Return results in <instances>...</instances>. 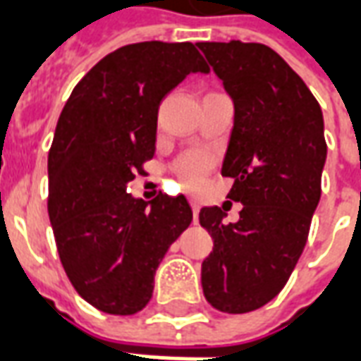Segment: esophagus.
Wrapping results in <instances>:
<instances>
[{
  "label": "esophagus",
  "instance_id": "1",
  "mask_svg": "<svg viewBox=\"0 0 361 361\" xmlns=\"http://www.w3.org/2000/svg\"><path fill=\"white\" fill-rule=\"evenodd\" d=\"M191 209H193V219H199V211H201V203L199 201H191Z\"/></svg>",
  "mask_w": 361,
  "mask_h": 361
}]
</instances>
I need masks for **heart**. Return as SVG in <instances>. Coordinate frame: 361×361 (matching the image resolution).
<instances>
[{
    "label": "heart",
    "instance_id": "b5f03b06",
    "mask_svg": "<svg viewBox=\"0 0 361 361\" xmlns=\"http://www.w3.org/2000/svg\"><path fill=\"white\" fill-rule=\"evenodd\" d=\"M211 166L212 160L209 154H204V152H189V154L181 157L176 162V172H178L181 181L189 189H195L203 183L204 173L209 172Z\"/></svg>",
    "mask_w": 361,
    "mask_h": 361
}]
</instances>
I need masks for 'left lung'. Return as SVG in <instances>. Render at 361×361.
Listing matches in <instances>:
<instances>
[{"instance_id": "1", "label": "left lung", "mask_w": 361, "mask_h": 361, "mask_svg": "<svg viewBox=\"0 0 361 361\" xmlns=\"http://www.w3.org/2000/svg\"><path fill=\"white\" fill-rule=\"evenodd\" d=\"M197 46L234 100L222 176L234 180L228 199L243 204L230 224L220 207L199 212L214 242L201 284L212 307L247 313L279 295L307 242L326 158L323 111L302 77L265 44Z\"/></svg>"}]
</instances>
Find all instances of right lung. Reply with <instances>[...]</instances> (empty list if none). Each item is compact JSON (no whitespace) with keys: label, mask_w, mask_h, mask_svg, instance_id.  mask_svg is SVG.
Masks as SVG:
<instances>
[{"label":"right lung","mask_w":361,"mask_h":361,"mask_svg":"<svg viewBox=\"0 0 361 361\" xmlns=\"http://www.w3.org/2000/svg\"><path fill=\"white\" fill-rule=\"evenodd\" d=\"M209 73L191 42H139L108 54L77 82L48 154V214L67 279L82 300L133 315L193 211L183 195L150 203L127 183L154 157L158 106L189 73Z\"/></svg>","instance_id":"obj_1"}]
</instances>
